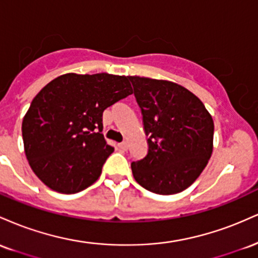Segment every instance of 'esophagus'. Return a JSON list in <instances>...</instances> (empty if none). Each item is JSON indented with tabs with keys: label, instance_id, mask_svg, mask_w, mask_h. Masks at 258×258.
Returning a JSON list of instances; mask_svg holds the SVG:
<instances>
[{
	"label": "esophagus",
	"instance_id": "esophagus-1",
	"mask_svg": "<svg viewBox=\"0 0 258 258\" xmlns=\"http://www.w3.org/2000/svg\"><path fill=\"white\" fill-rule=\"evenodd\" d=\"M119 148L121 150H127L128 144H127V142H121V143H119Z\"/></svg>",
	"mask_w": 258,
	"mask_h": 258
}]
</instances>
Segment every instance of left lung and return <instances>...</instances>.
<instances>
[{
  "mask_svg": "<svg viewBox=\"0 0 258 258\" xmlns=\"http://www.w3.org/2000/svg\"><path fill=\"white\" fill-rule=\"evenodd\" d=\"M143 115L148 154L131 164L138 184L171 195L195 182L211 158L214 120L205 105L183 86L128 76Z\"/></svg>",
  "mask_w": 258,
  "mask_h": 258,
  "instance_id": "8db88e82",
  "label": "left lung"
}]
</instances>
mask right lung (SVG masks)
Masks as SVG:
<instances>
[{
    "instance_id": "obj_1",
    "label": "right lung",
    "mask_w": 258,
    "mask_h": 258,
    "mask_svg": "<svg viewBox=\"0 0 258 258\" xmlns=\"http://www.w3.org/2000/svg\"><path fill=\"white\" fill-rule=\"evenodd\" d=\"M132 93L127 76L106 73L65 74L44 86L22 125L25 155L35 174L63 194L93 184L114 152L100 133L103 111Z\"/></svg>"
}]
</instances>
